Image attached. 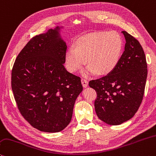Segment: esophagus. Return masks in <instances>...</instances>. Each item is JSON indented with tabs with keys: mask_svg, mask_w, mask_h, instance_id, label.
<instances>
[{
	"mask_svg": "<svg viewBox=\"0 0 156 156\" xmlns=\"http://www.w3.org/2000/svg\"><path fill=\"white\" fill-rule=\"evenodd\" d=\"M81 83H82V84H83V87L84 88H86L88 87V84H89V83H88V82L87 80H85V79H81Z\"/></svg>",
	"mask_w": 156,
	"mask_h": 156,
	"instance_id": "esophagus-1",
	"label": "esophagus"
}]
</instances>
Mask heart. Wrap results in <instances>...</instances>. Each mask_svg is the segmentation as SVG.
<instances>
[{"instance_id": "b5f03b06", "label": "heart", "mask_w": 156, "mask_h": 156, "mask_svg": "<svg viewBox=\"0 0 156 156\" xmlns=\"http://www.w3.org/2000/svg\"><path fill=\"white\" fill-rule=\"evenodd\" d=\"M123 49V41L115 31L89 33L76 41L66 55V63L70 72H75L85 63L84 75H105L111 72L119 63Z\"/></svg>"}]
</instances>
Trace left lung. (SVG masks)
<instances>
[{
  "label": "left lung",
  "instance_id": "obj_1",
  "mask_svg": "<svg viewBox=\"0 0 156 156\" xmlns=\"http://www.w3.org/2000/svg\"><path fill=\"white\" fill-rule=\"evenodd\" d=\"M121 33L126 43L117 66L89 84L97 92L94 105L98 118L112 126L134 117L142 102L147 76L145 55L139 41L126 31Z\"/></svg>",
  "mask_w": 156,
  "mask_h": 156
}]
</instances>
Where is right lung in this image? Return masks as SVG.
<instances>
[{"label":"right lung","mask_w":156,"mask_h":156,"mask_svg":"<svg viewBox=\"0 0 156 156\" xmlns=\"http://www.w3.org/2000/svg\"><path fill=\"white\" fill-rule=\"evenodd\" d=\"M56 27L34 37L17 56L11 88L20 112L35 128L55 133L72 120L80 78L64 67L67 45Z\"/></svg>","instance_id":"add662e5"}]
</instances>
